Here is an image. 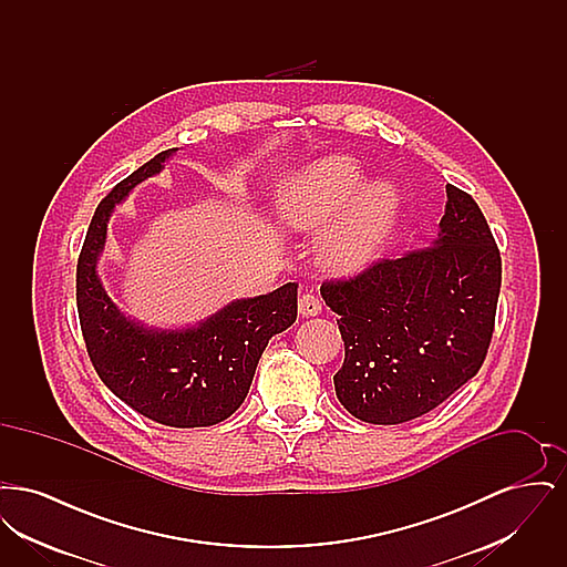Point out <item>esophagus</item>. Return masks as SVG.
<instances>
[{
    "instance_id": "obj_1",
    "label": "esophagus",
    "mask_w": 567,
    "mask_h": 567,
    "mask_svg": "<svg viewBox=\"0 0 567 567\" xmlns=\"http://www.w3.org/2000/svg\"><path fill=\"white\" fill-rule=\"evenodd\" d=\"M321 310H323V303L319 296L303 293L299 297V315L301 317H317V315H321Z\"/></svg>"
}]
</instances>
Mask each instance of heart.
Wrapping results in <instances>:
<instances>
[{
    "instance_id": "1",
    "label": "heart",
    "mask_w": 567,
    "mask_h": 567,
    "mask_svg": "<svg viewBox=\"0 0 567 567\" xmlns=\"http://www.w3.org/2000/svg\"><path fill=\"white\" fill-rule=\"evenodd\" d=\"M278 216L296 231L324 230L319 255L340 274L368 268L386 243L398 195L389 185H368L361 165L347 155H331L308 165L280 190Z\"/></svg>"
}]
</instances>
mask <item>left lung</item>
Listing matches in <instances>:
<instances>
[{
  "label": "left lung",
  "instance_id": "obj_1",
  "mask_svg": "<svg viewBox=\"0 0 567 567\" xmlns=\"http://www.w3.org/2000/svg\"><path fill=\"white\" fill-rule=\"evenodd\" d=\"M446 197L432 246L321 285L344 340L336 395L365 423L423 416L485 363L502 257L472 195L446 185Z\"/></svg>",
  "mask_w": 567,
  "mask_h": 567
}]
</instances>
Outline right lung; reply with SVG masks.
Instances as JSON below:
<instances>
[{
  "label": "right lung",
  "instance_id": "right-lung-1",
  "mask_svg": "<svg viewBox=\"0 0 567 567\" xmlns=\"http://www.w3.org/2000/svg\"><path fill=\"white\" fill-rule=\"evenodd\" d=\"M172 153L162 151L100 202L79 255L76 306L86 352L110 391L142 416L185 430L216 425L240 408L271 336L296 323L297 285L231 301L176 331L144 329L112 303L95 270L110 213L137 183L159 174Z\"/></svg>",
  "mask_w": 567,
  "mask_h": 567
}]
</instances>
